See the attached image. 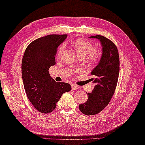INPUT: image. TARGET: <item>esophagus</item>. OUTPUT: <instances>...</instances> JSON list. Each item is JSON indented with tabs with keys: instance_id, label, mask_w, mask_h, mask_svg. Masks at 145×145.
I'll use <instances>...</instances> for the list:
<instances>
[{
	"instance_id": "1",
	"label": "esophagus",
	"mask_w": 145,
	"mask_h": 145,
	"mask_svg": "<svg viewBox=\"0 0 145 145\" xmlns=\"http://www.w3.org/2000/svg\"><path fill=\"white\" fill-rule=\"evenodd\" d=\"M71 87H72V90H77V89L79 88L78 86L76 85V84H73L71 85Z\"/></svg>"
}]
</instances>
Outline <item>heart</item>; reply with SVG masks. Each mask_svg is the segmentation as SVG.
<instances>
[{"instance_id": "1", "label": "heart", "mask_w": 145, "mask_h": 145, "mask_svg": "<svg viewBox=\"0 0 145 145\" xmlns=\"http://www.w3.org/2000/svg\"><path fill=\"white\" fill-rule=\"evenodd\" d=\"M72 47L77 54L78 56L85 57L88 55V60L90 61H95L100 57V53L96 49L93 48V46L90 42L86 40L78 39L72 43ZM63 50V46H61L58 50V54H61Z\"/></svg>"}]
</instances>
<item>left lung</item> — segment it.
Listing matches in <instances>:
<instances>
[{"instance_id":"8db88e82","label":"left lung","mask_w":145,"mask_h":145,"mask_svg":"<svg viewBox=\"0 0 145 145\" xmlns=\"http://www.w3.org/2000/svg\"><path fill=\"white\" fill-rule=\"evenodd\" d=\"M100 41L102 54L97 65L91 70V79L95 84L91 93H87V102L80 104L79 109L84 115H93L100 113L110 102L118 82L120 59L117 47L113 43L101 35L89 37Z\"/></svg>"}]
</instances>
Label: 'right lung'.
<instances>
[{
  "instance_id": "obj_1",
  "label": "right lung",
  "mask_w": 145,
  "mask_h": 145,
  "mask_svg": "<svg viewBox=\"0 0 145 145\" xmlns=\"http://www.w3.org/2000/svg\"><path fill=\"white\" fill-rule=\"evenodd\" d=\"M67 35H48L35 40L27 47L22 61V76L29 101L39 112L55 110L63 93L71 90L67 83L56 82L48 69L55 65L57 48Z\"/></svg>"
}]
</instances>
